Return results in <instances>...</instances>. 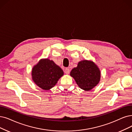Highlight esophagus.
Returning a JSON list of instances; mask_svg holds the SVG:
<instances>
[{
    "label": "esophagus",
    "mask_w": 132,
    "mask_h": 132,
    "mask_svg": "<svg viewBox=\"0 0 132 132\" xmlns=\"http://www.w3.org/2000/svg\"><path fill=\"white\" fill-rule=\"evenodd\" d=\"M64 72L66 73V74H69V73H70V70L69 68H65Z\"/></svg>",
    "instance_id": "obj_1"
}]
</instances>
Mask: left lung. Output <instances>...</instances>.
<instances>
[{
    "mask_svg": "<svg viewBox=\"0 0 132 132\" xmlns=\"http://www.w3.org/2000/svg\"><path fill=\"white\" fill-rule=\"evenodd\" d=\"M70 76L74 78L81 89L89 91L98 83L101 73L94 62L84 60L79 62L77 67L72 69Z\"/></svg>",
    "mask_w": 132,
    "mask_h": 132,
    "instance_id": "8db88e82",
    "label": "left lung"
}]
</instances>
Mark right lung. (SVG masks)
<instances>
[{
    "mask_svg": "<svg viewBox=\"0 0 132 132\" xmlns=\"http://www.w3.org/2000/svg\"><path fill=\"white\" fill-rule=\"evenodd\" d=\"M63 73L61 68L49 59L41 60L32 70L34 82L46 90L54 87Z\"/></svg>",
    "mask_w": 132,
    "mask_h": 132,
    "instance_id": "1",
    "label": "right lung"
}]
</instances>
